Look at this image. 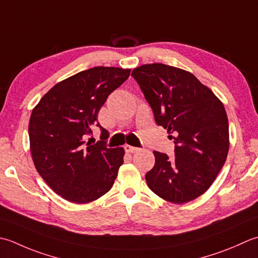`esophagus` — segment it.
<instances>
[{
	"label": "esophagus",
	"mask_w": 258,
	"mask_h": 258,
	"mask_svg": "<svg viewBox=\"0 0 258 258\" xmlns=\"http://www.w3.org/2000/svg\"><path fill=\"white\" fill-rule=\"evenodd\" d=\"M140 149L135 148V146H131V145H125V151L127 153H136Z\"/></svg>",
	"instance_id": "esophagus-1"
}]
</instances>
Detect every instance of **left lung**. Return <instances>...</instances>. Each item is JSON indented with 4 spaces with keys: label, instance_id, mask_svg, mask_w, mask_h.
<instances>
[{
    "label": "left lung",
    "instance_id": "left-lung-1",
    "mask_svg": "<svg viewBox=\"0 0 258 258\" xmlns=\"http://www.w3.org/2000/svg\"><path fill=\"white\" fill-rule=\"evenodd\" d=\"M140 85L153 110L155 122L168 130L175 144L173 160L154 151L155 164L145 175L160 198L184 204L210 188L229 150V127L224 104L183 69L163 63L135 68Z\"/></svg>",
    "mask_w": 258,
    "mask_h": 258
}]
</instances>
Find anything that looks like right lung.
I'll use <instances>...</instances> for the list:
<instances>
[{
  "mask_svg": "<svg viewBox=\"0 0 258 258\" xmlns=\"http://www.w3.org/2000/svg\"><path fill=\"white\" fill-rule=\"evenodd\" d=\"M130 73L116 67L84 70L55 84L32 109L29 138L35 169L70 203H92L114 184L125 151L106 146L108 132L97 122V115ZM94 124L102 130V141L86 143Z\"/></svg>",
  "mask_w": 258,
  "mask_h": 258,
  "instance_id": "1",
  "label": "right lung"
}]
</instances>
